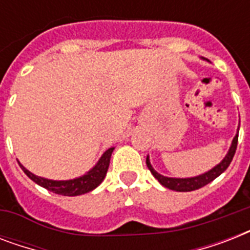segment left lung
<instances>
[{
	"label": "left lung",
	"instance_id": "8db88e82",
	"mask_svg": "<svg viewBox=\"0 0 250 250\" xmlns=\"http://www.w3.org/2000/svg\"><path fill=\"white\" fill-rule=\"evenodd\" d=\"M237 139H239V127H237L236 135L233 137L232 144L229 146V152H227L225 158H223L217 166H214L211 170L206 171V172H204V174L201 175H197V176H193V178H168V176L158 174V172L153 168L152 165H150L149 156L146 157V166H148V168L153 174V176H154L162 186L168 188V189L176 190V192H190V190H196L198 189V188H202V187L206 186V184H209L210 182H213L214 179L218 178L222 172H225V171L227 170V167L229 166L233 156H235V152H236Z\"/></svg>",
	"mask_w": 250,
	"mask_h": 250
}]
</instances>
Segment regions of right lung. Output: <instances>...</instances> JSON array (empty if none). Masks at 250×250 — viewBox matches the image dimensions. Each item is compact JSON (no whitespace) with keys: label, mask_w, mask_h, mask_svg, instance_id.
<instances>
[{"label":"right lung","mask_w":250,"mask_h":250,"mask_svg":"<svg viewBox=\"0 0 250 250\" xmlns=\"http://www.w3.org/2000/svg\"><path fill=\"white\" fill-rule=\"evenodd\" d=\"M113 150L114 148L107 149L106 152H104L97 164L94 165L89 171H86L85 174L79 178L70 179V180H52V179L41 178V176H37L27 170L19 161H18V164L31 180H33L39 186L44 187L45 189L50 190L53 193L62 194V196H79V194L88 193L101 184L102 180L105 179L107 168H109Z\"/></svg>","instance_id":"obj_1"}]
</instances>
